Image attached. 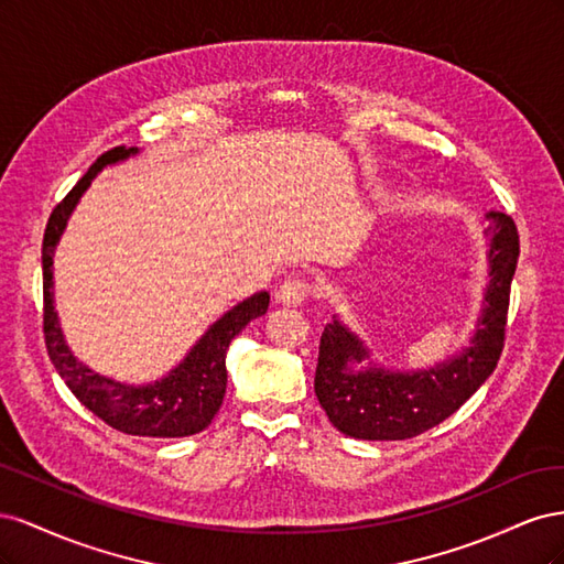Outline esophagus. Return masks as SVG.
Wrapping results in <instances>:
<instances>
[{
  "label": "esophagus",
  "instance_id": "34e87169",
  "mask_svg": "<svg viewBox=\"0 0 564 564\" xmlns=\"http://www.w3.org/2000/svg\"><path fill=\"white\" fill-rule=\"evenodd\" d=\"M313 294V284L303 278H292V280H284L282 286L278 289V301L284 305H299L305 296Z\"/></svg>",
  "mask_w": 564,
  "mask_h": 564
}]
</instances>
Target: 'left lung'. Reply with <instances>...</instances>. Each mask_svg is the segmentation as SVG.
I'll return each instance as SVG.
<instances>
[{
  "instance_id": "obj_1",
  "label": "left lung",
  "mask_w": 564,
  "mask_h": 564,
  "mask_svg": "<svg viewBox=\"0 0 564 564\" xmlns=\"http://www.w3.org/2000/svg\"><path fill=\"white\" fill-rule=\"evenodd\" d=\"M489 284L470 344L431 369L392 371L336 317L319 338L315 395L336 429L357 440H406L449 419L497 369L520 240L513 218L489 212Z\"/></svg>"
}]
</instances>
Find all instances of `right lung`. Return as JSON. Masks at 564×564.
Instances as JSON below:
<instances>
[{
	"instance_id": "add662e5",
	"label": "right lung",
	"mask_w": 564,
	"mask_h": 564,
	"mask_svg": "<svg viewBox=\"0 0 564 564\" xmlns=\"http://www.w3.org/2000/svg\"><path fill=\"white\" fill-rule=\"evenodd\" d=\"M135 152H139V148L124 145L104 152L48 216L42 245L44 340L51 362H54L65 386L75 392V398L89 412L104 419L115 431L139 437H185L207 429L216 416L226 395V352L230 340L251 319L265 315L270 294L259 292L237 303L235 308H230L224 317H218L202 334L191 352L183 357V362H178L166 377L152 383H119L115 379L100 377V373L77 360L65 344L58 313L54 308V251L67 226V218H70L79 197L91 185L100 169L122 162L135 155Z\"/></svg>"
}]
</instances>
